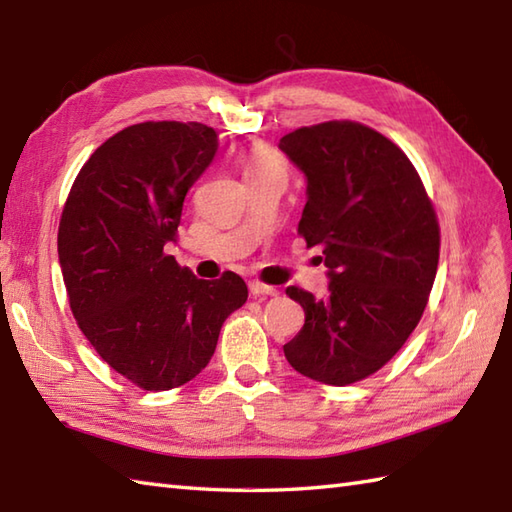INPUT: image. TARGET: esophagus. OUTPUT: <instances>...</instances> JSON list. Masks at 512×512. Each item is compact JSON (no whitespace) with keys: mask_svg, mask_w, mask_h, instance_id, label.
<instances>
[{"mask_svg":"<svg viewBox=\"0 0 512 512\" xmlns=\"http://www.w3.org/2000/svg\"><path fill=\"white\" fill-rule=\"evenodd\" d=\"M249 294L252 296H278V289L254 280V283H249Z\"/></svg>","mask_w":512,"mask_h":512,"instance_id":"obj_1","label":"esophagus"}]
</instances>
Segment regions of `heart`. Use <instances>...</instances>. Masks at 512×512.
I'll use <instances>...</instances> for the list:
<instances>
[{"mask_svg": "<svg viewBox=\"0 0 512 512\" xmlns=\"http://www.w3.org/2000/svg\"><path fill=\"white\" fill-rule=\"evenodd\" d=\"M274 170L285 172L283 163H280V159H278L274 152H269L265 148H254L252 152H249L247 161H245V174L247 176L263 174V172H274Z\"/></svg>", "mask_w": 512, "mask_h": 512, "instance_id": "obj_1", "label": "heart"}]
</instances>
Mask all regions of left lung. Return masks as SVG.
<instances>
[{
  "label": "left lung",
  "mask_w": 512,
  "mask_h": 512,
  "mask_svg": "<svg viewBox=\"0 0 512 512\" xmlns=\"http://www.w3.org/2000/svg\"><path fill=\"white\" fill-rule=\"evenodd\" d=\"M278 148L307 176L298 234L322 245L329 296L287 287L305 325L285 358L316 382L344 387L380 371L420 322L440 260V223L398 145L358 121L298 128Z\"/></svg>",
  "instance_id": "8db88e82"
}]
</instances>
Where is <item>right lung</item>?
<instances>
[{"instance_id":"1","label":"right lung","mask_w":512,"mask_h":512,"mask_svg":"<svg viewBox=\"0 0 512 512\" xmlns=\"http://www.w3.org/2000/svg\"><path fill=\"white\" fill-rule=\"evenodd\" d=\"M216 145V132L196 121L128 125L83 163L61 212L57 249L72 316L103 362L143 391L196 378L223 322L247 300L234 271L198 280L165 254Z\"/></svg>"}]
</instances>
